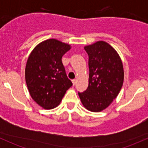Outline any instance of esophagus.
<instances>
[{"instance_id":"34e87169","label":"esophagus","mask_w":148,"mask_h":148,"mask_svg":"<svg viewBox=\"0 0 148 148\" xmlns=\"http://www.w3.org/2000/svg\"><path fill=\"white\" fill-rule=\"evenodd\" d=\"M76 82H77V80H76V79H72L73 85H75L76 84Z\"/></svg>"}]
</instances>
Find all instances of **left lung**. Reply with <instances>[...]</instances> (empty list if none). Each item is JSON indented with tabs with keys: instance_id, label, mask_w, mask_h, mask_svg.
<instances>
[{
	"instance_id": "obj_1",
	"label": "left lung",
	"mask_w": 148,
	"mask_h": 148,
	"mask_svg": "<svg viewBox=\"0 0 148 148\" xmlns=\"http://www.w3.org/2000/svg\"><path fill=\"white\" fill-rule=\"evenodd\" d=\"M84 50L89 56V86L83 92H78L79 96L86 110L101 112L120 92L123 66L117 51L104 41L85 46Z\"/></svg>"
}]
</instances>
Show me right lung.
<instances>
[{
    "label": "right lung",
    "instance_id": "obj_1",
    "mask_svg": "<svg viewBox=\"0 0 148 148\" xmlns=\"http://www.w3.org/2000/svg\"><path fill=\"white\" fill-rule=\"evenodd\" d=\"M71 46L51 38L38 44L28 57L26 82L32 99L44 109L57 107L72 82L67 77L62 58Z\"/></svg>",
    "mask_w": 148,
    "mask_h": 148
}]
</instances>
